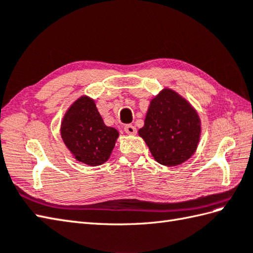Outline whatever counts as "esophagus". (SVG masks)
Returning <instances> with one entry per match:
<instances>
[{"mask_svg":"<svg viewBox=\"0 0 253 253\" xmlns=\"http://www.w3.org/2000/svg\"><path fill=\"white\" fill-rule=\"evenodd\" d=\"M124 130H125L126 133H128V135H135L136 133V127L131 125V124H128V125H125L124 126Z\"/></svg>","mask_w":253,"mask_h":253,"instance_id":"34e87169","label":"esophagus"}]
</instances>
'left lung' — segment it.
Listing matches in <instances>:
<instances>
[{"label":"left lung","mask_w":253,"mask_h":253,"mask_svg":"<svg viewBox=\"0 0 253 253\" xmlns=\"http://www.w3.org/2000/svg\"><path fill=\"white\" fill-rule=\"evenodd\" d=\"M197 112L175 91L164 89L151 101L140 135L158 163L176 166L195 153L200 138Z\"/></svg>","instance_id":"1"}]
</instances>
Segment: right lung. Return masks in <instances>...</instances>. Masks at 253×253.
<instances>
[{
    "label": "right lung",
    "mask_w": 253,
    "mask_h": 253,
    "mask_svg": "<svg viewBox=\"0 0 253 253\" xmlns=\"http://www.w3.org/2000/svg\"><path fill=\"white\" fill-rule=\"evenodd\" d=\"M61 135L75 159L96 166L109 160L118 131L105 125L93 100L82 96L64 116Z\"/></svg>",
    "instance_id": "1"
}]
</instances>
